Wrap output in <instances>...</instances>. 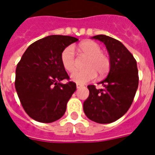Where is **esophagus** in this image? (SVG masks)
Segmentation results:
<instances>
[{
    "label": "esophagus",
    "mask_w": 155,
    "mask_h": 155,
    "mask_svg": "<svg viewBox=\"0 0 155 155\" xmlns=\"http://www.w3.org/2000/svg\"><path fill=\"white\" fill-rule=\"evenodd\" d=\"M84 87V85H82V84H76V87H77L78 89H79V88H81V87Z\"/></svg>",
    "instance_id": "obj_1"
}]
</instances>
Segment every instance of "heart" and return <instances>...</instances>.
<instances>
[{
    "instance_id": "b5f03b06",
    "label": "heart",
    "mask_w": 155,
    "mask_h": 155,
    "mask_svg": "<svg viewBox=\"0 0 155 155\" xmlns=\"http://www.w3.org/2000/svg\"><path fill=\"white\" fill-rule=\"evenodd\" d=\"M79 51L87 56L85 62L84 71H77L71 75V79L79 84L92 80L97 76V72L101 76L106 75L109 71L111 66L110 58L106 54L102 52L101 47L97 42L87 40L79 45ZM61 63L63 68L68 72L74 71L76 67L75 56L73 47L69 46L63 49L60 55Z\"/></svg>"
}]
</instances>
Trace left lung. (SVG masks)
I'll use <instances>...</instances> for the list:
<instances>
[{"label":"left lung","mask_w":155,"mask_h":155,"mask_svg":"<svg viewBox=\"0 0 155 155\" xmlns=\"http://www.w3.org/2000/svg\"><path fill=\"white\" fill-rule=\"evenodd\" d=\"M92 38L105 45L111 66L108 76L100 83L103 88L87 86L89 96L84 102V112L95 122L108 124L125 114L134 101L138 87L137 62L120 41L104 35Z\"/></svg>","instance_id":"obj_1"}]
</instances>
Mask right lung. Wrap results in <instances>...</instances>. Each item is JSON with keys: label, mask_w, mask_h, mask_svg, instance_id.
<instances>
[{"label": "right lung", "mask_w": 155, "mask_h": 155, "mask_svg": "<svg viewBox=\"0 0 155 155\" xmlns=\"http://www.w3.org/2000/svg\"><path fill=\"white\" fill-rule=\"evenodd\" d=\"M77 41L65 35L47 36L30 45L18 63L16 91L24 110L34 120L51 123L64 115L76 84L60 83L69 80L60 55L64 48Z\"/></svg>", "instance_id": "right-lung-1"}]
</instances>
